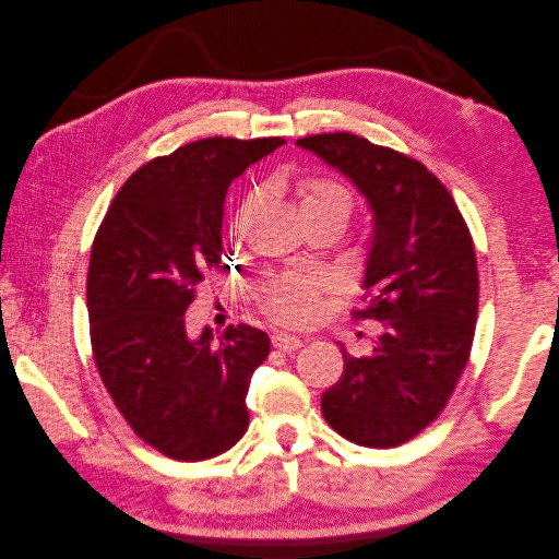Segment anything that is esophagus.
Masks as SVG:
<instances>
[{
  "label": "esophagus",
  "instance_id": "obj_1",
  "mask_svg": "<svg viewBox=\"0 0 559 559\" xmlns=\"http://www.w3.org/2000/svg\"><path fill=\"white\" fill-rule=\"evenodd\" d=\"M273 348L282 350V353H296L302 348V338L296 336V334H286V332H280L273 336Z\"/></svg>",
  "mask_w": 559,
  "mask_h": 559
}]
</instances>
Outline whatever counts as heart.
Returning a JSON list of instances; mask_svg holds the SVG:
<instances>
[{"instance_id":"b5f03b06","label":"heart","mask_w":559,"mask_h":559,"mask_svg":"<svg viewBox=\"0 0 559 559\" xmlns=\"http://www.w3.org/2000/svg\"><path fill=\"white\" fill-rule=\"evenodd\" d=\"M296 195L300 214H313V211H336L345 221L350 216L353 198L341 183L325 177H305L296 183ZM250 204L238 209L234 227L238 229L248 218ZM318 290L321 280L313 275H282L261 286V307L280 323H305L318 309Z\"/></svg>"}]
</instances>
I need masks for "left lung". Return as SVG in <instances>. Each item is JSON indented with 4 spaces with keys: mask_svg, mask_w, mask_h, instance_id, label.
<instances>
[{
    "mask_svg": "<svg viewBox=\"0 0 559 559\" xmlns=\"http://www.w3.org/2000/svg\"><path fill=\"white\" fill-rule=\"evenodd\" d=\"M348 177L373 211L357 318L382 325L373 353L345 345L323 397L330 428L366 448H395L441 414L466 368L477 323L473 238L445 186L416 158L336 131L296 141Z\"/></svg>",
    "mask_w": 559,
    "mask_h": 559,
    "instance_id": "1",
    "label": "left lung"
}]
</instances>
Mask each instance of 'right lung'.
<instances>
[{"label": "right lung", "instance_id": "obj_1", "mask_svg": "<svg viewBox=\"0 0 559 559\" xmlns=\"http://www.w3.org/2000/svg\"><path fill=\"white\" fill-rule=\"evenodd\" d=\"M284 139H204L131 175L97 229L86 302L99 378L145 443L179 462L223 455L248 430L246 395L271 338L250 325L186 332L204 273L223 261L231 179Z\"/></svg>", "mask_w": 559, "mask_h": 559}]
</instances>
